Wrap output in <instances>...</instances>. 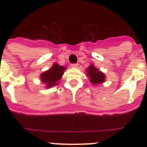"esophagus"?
<instances>
[{"label": "esophagus", "instance_id": "1", "mask_svg": "<svg viewBox=\"0 0 147 147\" xmlns=\"http://www.w3.org/2000/svg\"><path fill=\"white\" fill-rule=\"evenodd\" d=\"M71 66L72 67H77L79 66V64L78 63H73V64L71 65Z\"/></svg>", "mask_w": 147, "mask_h": 147}]
</instances>
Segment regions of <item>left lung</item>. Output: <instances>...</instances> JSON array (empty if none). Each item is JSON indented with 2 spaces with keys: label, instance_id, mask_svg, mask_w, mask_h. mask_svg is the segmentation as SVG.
Masks as SVG:
<instances>
[{
  "label": "left lung",
  "instance_id": "8db88e82",
  "mask_svg": "<svg viewBox=\"0 0 147 147\" xmlns=\"http://www.w3.org/2000/svg\"><path fill=\"white\" fill-rule=\"evenodd\" d=\"M87 71H88V75H89L90 76V81L93 83L94 85L100 84L105 82V74L98 71L93 65L88 67V70Z\"/></svg>",
  "mask_w": 147,
  "mask_h": 147
}]
</instances>
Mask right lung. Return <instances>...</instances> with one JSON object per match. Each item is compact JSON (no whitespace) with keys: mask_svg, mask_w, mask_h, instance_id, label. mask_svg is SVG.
Wrapping results in <instances>:
<instances>
[{"mask_svg":"<svg viewBox=\"0 0 147 147\" xmlns=\"http://www.w3.org/2000/svg\"><path fill=\"white\" fill-rule=\"evenodd\" d=\"M65 70V67L63 66L54 64L51 69L42 73L41 74V80L42 82L47 84L48 88L57 85V82L61 79Z\"/></svg>","mask_w":147,"mask_h":147,"instance_id":"1","label":"right lung"}]
</instances>
